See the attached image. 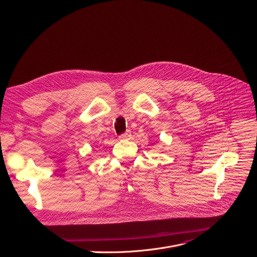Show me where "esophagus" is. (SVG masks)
I'll use <instances>...</instances> for the list:
<instances>
[{
	"label": "esophagus",
	"mask_w": 257,
	"mask_h": 257,
	"mask_svg": "<svg viewBox=\"0 0 257 257\" xmlns=\"http://www.w3.org/2000/svg\"><path fill=\"white\" fill-rule=\"evenodd\" d=\"M130 136H131V131L127 130L125 133L120 135V139H128Z\"/></svg>",
	"instance_id": "34e87169"
}]
</instances>
